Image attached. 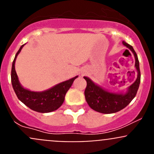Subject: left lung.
<instances>
[{
	"label": "left lung",
	"instance_id": "obj_1",
	"mask_svg": "<svg viewBox=\"0 0 154 154\" xmlns=\"http://www.w3.org/2000/svg\"><path fill=\"white\" fill-rule=\"evenodd\" d=\"M122 43L124 45L130 49L134 55L135 68L137 71L136 80L133 84L127 88L125 92L109 91L94 83L88 77H83L87 83L84 92L86 102L92 109L98 112L103 113V114H111L123 109L134 98L139 89L141 80V73L137 54L131 45L127 44L125 41L122 42Z\"/></svg>",
	"mask_w": 154,
	"mask_h": 154
}]
</instances>
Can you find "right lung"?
<instances>
[{
	"instance_id": "right-lung-1",
	"label": "right lung",
	"mask_w": 154,
	"mask_h": 154,
	"mask_svg": "<svg viewBox=\"0 0 154 154\" xmlns=\"http://www.w3.org/2000/svg\"><path fill=\"white\" fill-rule=\"evenodd\" d=\"M24 45H25V44L21 46L12 62L11 71V82L12 88L18 98L33 111L42 113L55 111L62 106L64 102L66 92L71 86L74 80L78 76H76L66 81L62 82L45 91H33L24 88L20 83L15 68V60Z\"/></svg>"
}]
</instances>
